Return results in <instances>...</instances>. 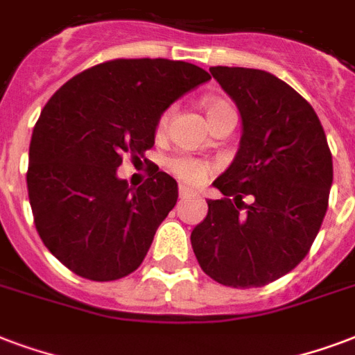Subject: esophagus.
Wrapping results in <instances>:
<instances>
[{"mask_svg":"<svg viewBox=\"0 0 355 355\" xmlns=\"http://www.w3.org/2000/svg\"><path fill=\"white\" fill-rule=\"evenodd\" d=\"M178 194H180V198H189V196H194V191H191L189 187H180Z\"/></svg>","mask_w":355,"mask_h":355,"instance_id":"obj_1","label":"esophagus"}]
</instances>
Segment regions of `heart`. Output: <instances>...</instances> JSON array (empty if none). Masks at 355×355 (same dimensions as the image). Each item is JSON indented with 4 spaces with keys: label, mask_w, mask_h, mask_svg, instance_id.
I'll list each match as a JSON object with an SVG mask.
<instances>
[{
    "label": "heart",
    "mask_w": 355,
    "mask_h": 355,
    "mask_svg": "<svg viewBox=\"0 0 355 355\" xmlns=\"http://www.w3.org/2000/svg\"><path fill=\"white\" fill-rule=\"evenodd\" d=\"M172 110L162 112L159 121H157V135H162L168 127V119H170ZM206 114L209 119V125L223 119V117L236 116L234 106L225 101V98H209L206 101ZM168 172L175 175L178 180L187 183V185H200L202 181L206 180L207 175L213 174V164L206 159H196L191 155H172L166 159Z\"/></svg>",
    "instance_id": "obj_1"
}]
</instances>
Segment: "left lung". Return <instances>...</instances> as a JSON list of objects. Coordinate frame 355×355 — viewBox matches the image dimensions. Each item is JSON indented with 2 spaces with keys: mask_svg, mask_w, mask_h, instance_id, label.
Masks as SVG:
<instances>
[{
  "mask_svg": "<svg viewBox=\"0 0 355 355\" xmlns=\"http://www.w3.org/2000/svg\"><path fill=\"white\" fill-rule=\"evenodd\" d=\"M209 73L238 105L243 137L230 168L213 181L225 198L207 200L191 243L213 281L258 288L311 250L329 202L331 151L313 106L286 82L243 67Z\"/></svg>",
  "mask_w": 355,
  "mask_h": 355,
  "instance_id": "1",
  "label": "left lung"
}]
</instances>
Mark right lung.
I'll return each instance as SVG.
<instances>
[{"label": "right lung", "mask_w": 355, "mask_h": 355, "mask_svg": "<svg viewBox=\"0 0 355 355\" xmlns=\"http://www.w3.org/2000/svg\"><path fill=\"white\" fill-rule=\"evenodd\" d=\"M207 80L187 61L112 60L73 76L44 105L29 144L28 196L42 243L73 273L106 282L140 268L178 183L151 166L130 189L116 170L125 155L140 161L162 112Z\"/></svg>", "instance_id": "right-lung-1"}]
</instances>
